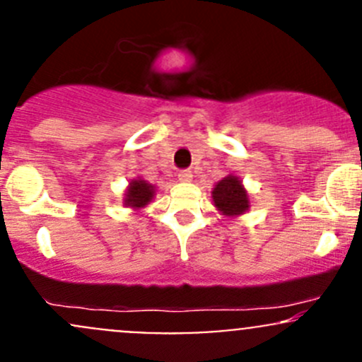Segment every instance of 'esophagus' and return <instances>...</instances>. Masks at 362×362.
<instances>
[{
  "mask_svg": "<svg viewBox=\"0 0 362 362\" xmlns=\"http://www.w3.org/2000/svg\"><path fill=\"white\" fill-rule=\"evenodd\" d=\"M192 171L191 170H180L178 171V180L180 182H191Z\"/></svg>",
  "mask_w": 362,
  "mask_h": 362,
  "instance_id": "obj_1",
  "label": "esophagus"
}]
</instances>
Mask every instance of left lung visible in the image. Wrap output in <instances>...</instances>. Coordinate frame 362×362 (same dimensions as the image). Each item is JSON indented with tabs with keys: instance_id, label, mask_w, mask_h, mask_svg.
Returning <instances> with one entry per match:
<instances>
[{
	"instance_id": "1",
	"label": "left lung",
	"mask_w": 362,
	"mask_h": 362,
	"mask_svg": "<svg viewBox=\"0 0 362 362\" xmlns=\"http://www.w3.org/2000/svg\"><path fill=\"white\" fill-rule=\"evenodd\" d=\"M211 198H214L215 206L224 215H240L249 210L247 191L243 189L242 182L233 175H229L215 185Z\"/></svg>"
}]
</instances>
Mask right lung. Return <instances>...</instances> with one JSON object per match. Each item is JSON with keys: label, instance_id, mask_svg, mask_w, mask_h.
Returning a JSON list of instances; mask_svg holds the SVG:
<instances>
[{"label": "right lung", "instance_id": "add662e5", "mask_svg": "<svg viewBox=\"0 0 362 362\" xmlns=\"http://www.w3.org/2000/svg\"><path fill=\"white\" fill-rule=\"evenodd\" d=\"M152 196H154V189L151 184H147L145 180H133L127 189L126 204L133 208H141L151 202Z\"/></svg>", "mask_w": 362, "mask_h": 362}]
</instances>
